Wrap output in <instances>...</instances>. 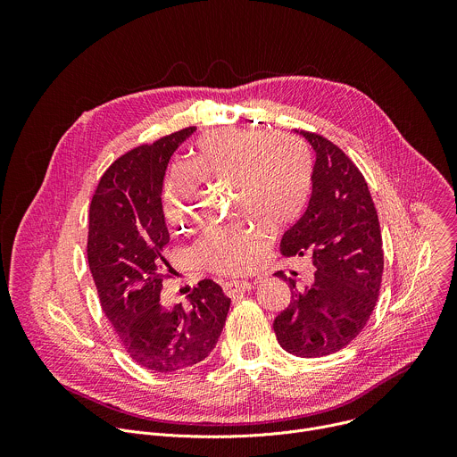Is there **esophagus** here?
Masks as SVG:
<instances>
[{"mask_svg":"<svg viewBox=\"0 0 457 457\" xmlns=\"http://www.w3.org/2000/svg\"><path fill=\"white\" fill-rule=\"evenodd\" d=\"M251 287H253V284H251V282H245V280H229V282H226V284L222 286V289H224V293H226L228 296L237 295V293H245V291H249Z\"/></svg>","mask_w":457,"mask_h":457,"instance_id":"1","label":"esophagus"}]
</instances>
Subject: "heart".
<instances>
[{"label": "heart", "mask_w": 457, "mask_h": 457, "mask_svg": "<svg viewBox=\"0 0 457 457\" xmlns=\"http://www.w3.org/2000/svg\"><path fill=\"white\" fill-rule=\"evenodd\" d=\"M213 177L237 180L238 213L262 220L273 231L300 220L311 203L312 162L300 141H275L260 129L226 128L203 136L191 150L187 168L173 170L164 203L171 226L187 228L197 213L199 179ZM266 247L262 229L237 222L208 229L199 253L219 273H245Z\"/></svg>", "instance_id": "heart-1"}]
</instances>
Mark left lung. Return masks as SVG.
I'll list each match as a JSON object with an SVG mask.
<instances>
[{
  "label": "left lung",
  "instance_id": "left-lung-1",
  "mask_svg": "<svg viewBox=\"0 0 457 457\" xmlns=\"http://www.w3.org/2000/svg\"><path fill=\"white\" fill-rule=\"evenodd\" d=\"M314 150L312 195L305 213L282 237L286 256H312L314 282L291 287V303L273 323L278 344L300 358L349 345L369 321L383 275V247L370 191L354 162L331 141L300 132Z\"/></svg>",
  "mask_w": 457,
  "mask_h": 457
}]
</instances>
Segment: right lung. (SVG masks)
I'll return each instance as SVG.
<instances>
[{
	"label": "right lung",
	"instance_id": "obj_1",
	"mask_svg": "<svg viewBox=\"0 0 457 457\" xmlns=\"http://www.w3.org/2000/svg\"><path fill=\"white\" fill-rule=\"evenodd\" d=\"M195 126L119 157L101 177L90 204L88 266L101 307L128 354L154 372H175L215 349L231 300L201 280L184 307L161 303L162 253L170 242L162 184L173 152Z\"/></svg>",
	"mask_w": 457,
	"mask_h": 457
}]
</instances>
